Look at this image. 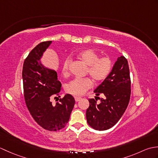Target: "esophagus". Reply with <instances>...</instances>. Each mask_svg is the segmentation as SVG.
<instances>
[{"label": "esophagus", "mask_w": 158, "mask_h": 158, "mask_svg": "<svg viewBox=\"0 0 158 158\" xmlns=\"http://www.w3.org/2000/svg\"><path fill=\"white\" fill-rule=\"evenodd\" d=\"M81 99V97H75V101L76 102H78V101H79Z\"/></svg>", "instance_id": "1"}]
</instances>
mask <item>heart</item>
<instances>
[{"label": "heart", "instance_id": "b5f03b06", "mask_svg": "<svg viewBox=\"0 0 158 158\" xmlns=\"http://www.w3.org/2000/svg\"><path fill=\"white\" fill-rule=\"evenodd\" d=\"M77 58L88 66L86 73L88 74L94 82H100L105 79L111 70V61L109 57H101L92 49H85L79 52ZM69 60L63 63L62 71L64 75L69 72ZM92 80L89 78L75 79L68 83L66 90L67 92L75 96H81L91 88Z\"/></svg>", "mask_w": 158, "mask_h": 158}]
</instances>
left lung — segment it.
Instances as JSON below:
<instances>
[{
	"label": "left lung",
	"mask_w": 158,
	"mask_h": 158,
	"mask_svg": "<svg viewBox=\"0 0 158 158\" xmlns=\"http://www.w3.org/2000/svg\"><path fill=\"white\" fill-rule=\"evenodd\" d=\"M130 87L128 63L122 56L118 57L109 75L94 91L97 96L102 94L104 98H100V103H97L96 98L88 100L86 119L92 128L106 130L115 125L128 105Z\"/></svg>",
	"instance_id": "8db88e82"
}]
</instances>
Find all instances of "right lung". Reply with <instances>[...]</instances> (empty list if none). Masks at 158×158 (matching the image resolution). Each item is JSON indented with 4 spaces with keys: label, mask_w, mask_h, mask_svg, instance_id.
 Instances as JSON below:
<instances>
[{
    "label": "right lung",
    "mask_w": 158,
    "mask_h": 158,
    "mask_svg": "<svg viewBox=\"0 0 158 158\" xmlns=\"http://www.w3.org/2000/svg\"><path fill=\"white\" fill-rule=\"evenodd\" d=\"M52 41H44L36 45L24 60L22 70L23 96L30 113L39 126L49 131L64 128L68 123L75 100L66 94L53 105L52 97L56 98L61 91V83L57 73L43 65V53Z\"/></svg>",
    "instance_id": "add662e5"
}]
</instances>
